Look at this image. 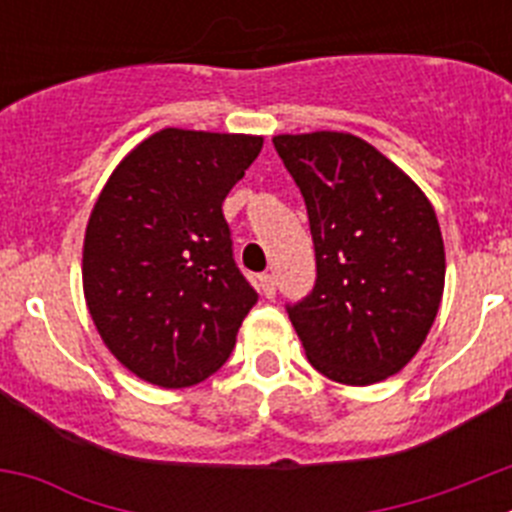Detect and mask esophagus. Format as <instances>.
<instances>
[{
    "instance_id": "esophagus-1",
    "label": "esophagus",
    "mask_w": 512,
    "mask_h": 512,
    "mask_svg": "<svg viewBox=\"0 0 512 512\" xmlns=\"http://www.w3.org/2000/svg\"><path fill=\"white\" fill-rule=\"evenodd\" d=\"M259 289H261V292H264L266 297L277 295V279H274V274H261V277H259Z\"/></svg>"
}]
</instances>
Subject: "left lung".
I'll return each instance as SVG.
<instances>
[{"instance_id": "obj_1", "label": "left lung", "mask_w": 512, "mask_h": 512, "mask_svg": "<svg viewBox=\"0 0 512 512\" xmlns=\"http://www.w3.org/2000/svg\"><path fill=\"white\" fill-rule=\"evenodd\" d=\"M305 197L315 287L287 305L310 364L333 382H382L423 346L446 256L431 202L408 174L348 133L277 135Z\"/></svg>"}]
</instances>
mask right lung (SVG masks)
Returning a JSON list of instances; mask_svg holds the SVG:
<instances>
[{"label": "right lung", "instance_id": "add662e5", "mask_svg": "<svg viewBox=\"0 0 512 512\" xmlns=\"http://www.w3.org/2000/svg\"><path fill=\"white\" fill-rule=\"evenodd\" d=\"M264 138L166 128L125 156L84 235V297L104 346L179 390L228 361L259 295L233 259L223 202Z\"/></svg>", "mask_w": 512, "mask_h": 512}]
</instances>
